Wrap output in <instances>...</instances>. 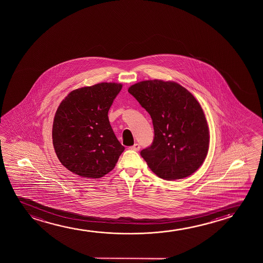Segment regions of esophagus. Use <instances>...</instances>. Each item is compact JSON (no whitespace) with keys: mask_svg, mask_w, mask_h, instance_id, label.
<instances>
[{"mask_svg":"<svg viewBox=\"0 0 263 263\" xmlns=\"http://www.w3.org/2000/svg\"><path fill=\"white\" fill-rule=\"evenodd\" d=\"M129 148L131 150H133V151H139V150H140V144H135L134 145H132V146H130Z\"/></svg>","mask_w":263,"mask_h":263,"instance_id":"34e87169","label":"esophagus"}]
</instances>
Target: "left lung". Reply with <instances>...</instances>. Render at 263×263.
I'll use <instances>...</instances> for the list:
<instances>
[{
  "instance_id": "obj_1",
  "label": "left lung",
  "mask_w": 263,
  "mask_h": 263,
  "mask_svg": "<svg viewBox=\"0 0 263 263\" xmlns=\"http://www.w3.org/2000/svg\"><path fill=\"white\" fill-rule=\"evenodd\" d=\"M128 92L153 120L154 141L140 152L149 168L167 180L195 173L208 155L209 131L194 96L179 83L161 80L136 83Z\"/></svg>"
}]
</instances>
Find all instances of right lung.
Returning <instances> with one entry per match:
<instances>
[{
	"label": "right lung",
	"instance_id": "right-lung-1",
	"mask_svg": "<svg viewBox=\"0 0 263 263\" xmlns=\"http://www.w3.org/2000/svg\"><path fill=\"white\" fill-rule=\"evenodd\" d=\"M122 84L101 83L72 90L54 115L53 144L66 169L99 179L114 169L125 147L108 120V109Z\"/></svg>",
	"mask_w": 263,
	"mask_h": 263
}]
</instances>
